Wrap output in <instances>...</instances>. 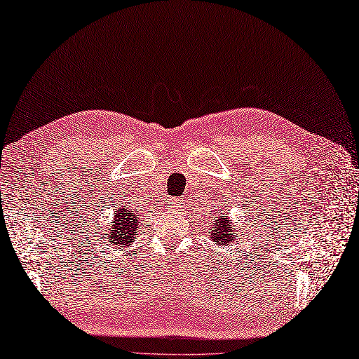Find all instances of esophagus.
<instances>
[{
	"mask_svg": "<svg viewBox=\"0 0 359 359\" xmlns=\"http://www.w3.org/2000/svg\"><path fill=\"white\" fill-rule=\"evenodd\" d=\"M170 205H171V207H175V208H182V207L184 205V203H183L182 198H176V200H171Z\"/></svg>",
	"mask_w": 359,
	"mask_h": 359,
	"instance_id": "34e87169",
	"label": "esophagus"
}]
</instances>
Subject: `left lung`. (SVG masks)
<instances>
[{"label":"left lung","instance_id":"1","mask_svg":"<svg viewBox=\"0 0 359 359\" xmlns=\"http://www.w3.org/2000/svg\"><path fill=\"white\" fill-rule=\"evenodd\" d=\"M235 226H232L231 222L228 220L226 215H222L216 219V223H213V228L210 229V238L211 241L216 244L229 245L235 240Z\"/></svg>","mask_w":359,"mask_h":359}]
</instances>
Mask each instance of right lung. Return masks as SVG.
Listing matches in <instances>:
<instances>
[{
  "label": "right lung",
  "instance_id": "add662e5",
  "mask_svg": "<svg viewBox=\"0 0 359 359\" xmlns=\"http://www.w3.org/2000/svg\"><path fill=\"white\" fill-rule=\"evenodd\" d=\"M139 219L127 208H118L115 219L111 222V228L106 235V240L112 245L130 247L136 240Z\"/></svg>",
  "mask_w": 359,
  "mask_h": 359
}]
</instances>
